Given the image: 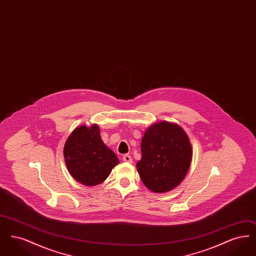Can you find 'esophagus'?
<instances>
[{
    "mask_svg": "<svg viewBox=\"0 0 256 256\" xmlns=\"http://www.w3.org/2000/svg\"><path fill=\"white\" fill-rule=\"evenodd\" d=\"M122 161H124V162H126V163H132V158L130 156L124 154V156H122Z\"/></svg>",
    "mask_w": 256,
    "mask_h": 256,
    "instance_id": "obj_1",
    "label": "esophagus"
}]
</instances>
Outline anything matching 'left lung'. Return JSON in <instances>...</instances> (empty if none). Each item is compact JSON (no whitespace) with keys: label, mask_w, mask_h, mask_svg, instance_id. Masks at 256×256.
I'll list each match as a JSON object with an SVG mask.
<instances>
[{"label":"left lung","mask_w":256,"mask_h":256,"mask_svg":"<svg viewBox=\"0 0 256 256\" xmlns=\"http://www.w3.org/2000/svg\"><path fill=\"white\" fill-rule=\"evenodd\" d=\"M142 158L136 168L148 189L166 193L182 182L192 162V145L178 124L156 122L141 141Z\"/></svg>","instance_id":"8db88e82"}]
</instances>
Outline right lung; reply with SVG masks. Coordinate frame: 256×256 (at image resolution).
<instances>
[{
    "instance_id": "right-lung-1",
    "label": "right lung",
    "mask_w": 256,
    "mask_h": 256,
    "mask_svg": "<svg viewBox=\"0 0 256 256\" xmlns=\"http://www.w3.org/2000/svg\"><path fill=\"white\" fill-rule=\"evenodd\" d=\"M63 154L70 174L86 186L104 182L119 163L116 154L102 142L96 124L74 128L65 142Z\"/></svg>"
}]
</instances>
